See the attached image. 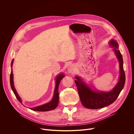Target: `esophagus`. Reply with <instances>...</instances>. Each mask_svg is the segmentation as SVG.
<instances>
[{
  "label": "esophagus",
  "instance_id": "34e87169",
  "mask_svg": "<svg viewBox=\"0 0 134 134\" xmlns=\"http://www.w3.org/2000/svg\"><path fill=\"white\" fill-rule=\"evenodd\" d=\"M75 70H76L75 67L72 65L69 66V67H68V71L69 73H74L75 71Z\"/></svg>",
  "mask_w": 134,
  "mask_h": 134
}]
</instances>
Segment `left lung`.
Listing matches in <instances>:
<instances>
[{"instance_id":"1","label":"left lung","mask_w":134,"mask_h":134,"mask_svg":"<svg viewBox=\"0 0 134 134\" xmlns=\"http://www.w3.org/2000/svg\"><path fill=\"white\" fill-rule=\"evenodd\" d=\"M110 47L113 48V51L118 59L120 65V76L118 83L110 92H99L92 90L82 80L76 76L75 83L77 86L81 101L85 108L97 109L107 107L113 103L118 97L123 89L125 83V73L123 67L122 56L118 49V42L111 40L109 42Z\"/></svg>"}]
</instances>
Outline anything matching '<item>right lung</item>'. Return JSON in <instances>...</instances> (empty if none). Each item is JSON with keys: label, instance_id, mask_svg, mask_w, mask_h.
I'll list each match as a JSON object with an SVG mask.
<instances>
[{"label": "right lung", "instance_id": "1", "mask_svg": "<svg viewBox=\"0 0 134 134\" xmlns=\"http://www.w3.org/2000/svg\"><path fill=\"white\" fill-rule=\"evenodd\" d=\"M14 62V59L12 60L11 62V67H12V70H11V73L10 75V86L11 88L15 95V96L17 98V99L19 101L20 103H22V100L20 98V97L18 96V95L14 87V81H13V70H12V66H13V64ZM65 75L64 74H60L58 75V76L56 77V80H55V87L54 89V95L52 99V100L44 104H43L40 106H38L34 108H30V109L33 110V111H50L54 109L57 105L58 104V102H59V93H58V88H59V85L60 83V81L62 80L64 77Z\"/></svg>", "mask_w": 134, "mask_h": 134}]
</instances>
